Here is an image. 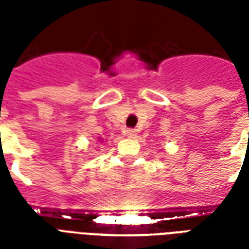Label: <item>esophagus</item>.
<instances>
[{"instance_id":"esophagus-1","label":"esophagus","mask_w":249,"mask_h":249,"mask_svg":"<svg viewBox=\"0 0 249 249\" xmlns=\"http://www.w3.org/2000/svg\"><path fill=\"white\" fill-rule=\"evenodd\" d=\"M124 133H125V136H126V137H129V139H133V137H136V130L132 129V128L125 129Z\"/></svg>"}]
</instances>
